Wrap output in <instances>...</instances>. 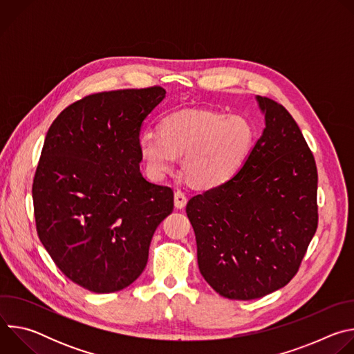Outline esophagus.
<instances>
[{
	"label": "esophagus",
	"instance_id": "esophagus-1",
	"mask_svg": "<svg viewBox=\"0 0 354 354\" xmlns=\"http://www.w3.org/2000/svg\"><path fill=\"white\" fill-rule=\"evenodd\" d=\"M174 201H175V207L176 209H183L187 203V197L182 190H176L174 193Z\"/></svg>",
	"mask_w": 354,
	"mask_h": 354
}]
</instances>
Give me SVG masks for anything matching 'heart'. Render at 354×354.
Segmentation results:
<instances>
[{
    "label": "heart",
    "mask_w": 354,
    "mask_h": 354,
    "mask_svg": "<svg viewBox=\"0 0 354 354\" xmlns=\"http://www.w3.org/2000/svg\"><path fill=\"white\" fill-rule=\"evenodd\" d=\"M160 134L144 131L137 149L148 176L162 180L183 156V169L200 187L228 182L248 160L255 144V129L238 115L182 111L160 122Z\"/></svg>",
    "instance_id": "obj_1"
}]
</instances>
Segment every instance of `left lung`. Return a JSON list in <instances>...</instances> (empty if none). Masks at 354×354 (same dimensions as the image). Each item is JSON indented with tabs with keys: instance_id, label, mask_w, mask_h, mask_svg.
I'll return each mask as SVG.
<instances>
[{
	"instance_id": "left-lung-1",
	"label": "left lung",
	"mask_w": 354,
	"mask_h": 354,
	"mask_svg": "<svg viewBox=\"0 0 354 354\" xmlns=\"http://www.w3.org/2000/svg\"><path fill=\"white\" fill-rule=\"evenodd\" d=\"M257 102L265 129L242 168L186 205L201 276L220 295L243 301L284 287L318 227L311 149L284 106L259 95Z\"/></svg>"
}]
</instances>
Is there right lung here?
Wrapping results in <instances>:
<instances>
[{
  "label": "right lung",
  "instance_id": "obj_1",
  "mask_svg": "<svg viewBox=\"0 0 354 354\" xmlns=\"http://www.w3.org/2000/svg\"><path fill=\"white\" fill-rule=\"evenodd\" d=\"M161 86L85 96L50 126L32 196L37 235L57 268L99 294L130 286L174 192L140 172L137 140L162 102Z\"/></svg>",
  "mask_w": 354,
  "mask_h": 354
}]
</instances>
